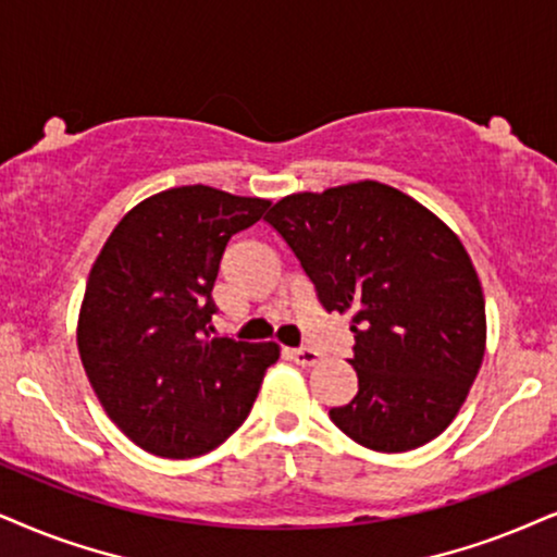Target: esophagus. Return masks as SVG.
<instances>
[{
	"instance_id": "1",
	"label": "esophagus",
	"mask_w": 557,
	"mask_h": 557,
	"mask_svg": "<svg viewBox=\"0 0 557 557\" xmlns=\"http://www.w3.org/2000/svg\"><path fill=\"white\" fill-rule=\"evenodd\" d=\"M292 359L297 361L299 367H314V363H320V351L312 346H301V348H294Z\"/></svg>"
}]
</instances>
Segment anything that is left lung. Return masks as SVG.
Here are the masks:
<instances>
[{
	"instance_id": "left-lung-1",
	"label": "left lung",
	"mask_w": 557,
	"mask_h": 557,
	"mask_svg": "<svg viewBox=\"0 0 557 557\" xmlns=\"http://www.w3.org/2000/svg\"><path fill=\"white\" fill-rule=\"evenodd\" d=\"M265 222L299 258L320 305L351 318L359 393L331 408V421L374 451L442 434L485 356L483 286L455 232L376 181L292 194Z\"/></svg>"
}]
</instances>
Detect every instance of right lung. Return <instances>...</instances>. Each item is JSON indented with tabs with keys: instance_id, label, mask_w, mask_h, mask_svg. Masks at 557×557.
Wrapping results in <instances>:
<instances>
[{
	"instance_id": "obj_1",
	"label": "right lung",
	"mask_w": 557,
	"mask_h": 557,
	"mask_svg": "<svg viewBox=\"0 0 557 557\" xmlns=\"http://www.w3.org/2000/svg\"><path fill=\"white\" fill-rule=\"evenodd\" d=\"M271 206L209 185L136 203L89 271L77 348L87 380L136 446L190 459L235 434L276 343L211 338V289L224 247Z\"/></svg>"
}]
</instances>
